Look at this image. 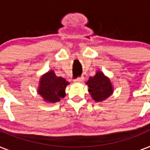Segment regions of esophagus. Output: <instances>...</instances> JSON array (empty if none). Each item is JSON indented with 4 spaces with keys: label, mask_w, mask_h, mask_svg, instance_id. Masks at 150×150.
<instances>
[{
    "label": "esophagus",
    "mask_w": 150,
    "mask_h": 150,
    "mask_svg": "<svg viewBox=\"0 0 150 150\" xmlns=\"http://www.w3.org/2000/svg\"><path fill=\"white\" fill-rule=\"evenodd\" d=\"M83 79H84V77H83V76H80V77H78L77 79H74L73 81L75 82V83H80V82L83 81Z\"/></svg>",
    "instance_id": "obj_1"
}]
</instances>
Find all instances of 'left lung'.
<instances>
[{
	"instance_id": "1",
	"label": "left lung",
	"mask_w": 150,
	"mask_h": 150,
	"mask_svg": "<svg viewBox=\"0 0 150 150\" xmlns=\"http://www.w3.org/2000/svg\"><path fill=\"white\" fill-rule=\"evenodd\" d=\"M86 84L88 86L89 94L96 102L105 100L113 93L110 79L100 71H97L94 76L89 77Z\"/></svg>"
}]
</instances>
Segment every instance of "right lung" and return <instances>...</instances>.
Wrapping results in <instances>:
<instances>
[{
	"label": "right lung",
	"mask_w": 150,
	"mask_h": 150,
	"mask_svg": "<svg viewBox=\"0 0 150 150\" xmlns=\"http://www.w3.org/2000/svg\"><path fill=\"white\" fill-rule=\"evenodd\" d=\"M68 84L65 79L56 76L55 73L51 70L40 78L38 93L44 101L54 104L65 97V89Z\"/></svg>",
	"instance_id": "right-lung-1"
}]
</instances>
